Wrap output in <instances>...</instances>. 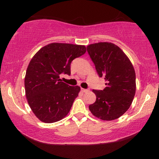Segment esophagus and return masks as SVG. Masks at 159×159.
Here are the masks:
<instances>
[{
    "mask_svg": "<svg viewBox=\"0 0 159 159\" xmlns=\"http://www.w3.org/2000/svg\"><path fill=\"white\" fill-rule=\"evenodd\" d=\"M81 91L83 93H87V92H88L89 91V90H87V89H83V88H81Z\"/></svg>",
    "mask_w": 159,
    "mask_h": 159,
    "instance_id": "esophagus-1",
    "label": "esophagus"
}]
</instances>
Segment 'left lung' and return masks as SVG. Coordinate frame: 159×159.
<instances>
[{"label": "left lung", "instance_id": "1", "mask_svg": "<svg viewBox=\"0 0 159 159\" xmlns=\"http://www.w3.org/2000/svg\"><path fill=\"white\" fill-rule=\"evenodd\" d=\"M87 52L99 77L105 80L103 90H93L96 100L89 109L102 120L119 118L132 105L135 95L136 77L130 60L122 49L111 43L87 45Z\"/></svg>", "mask_w": 159, "mask_h": 159}]
</instances>
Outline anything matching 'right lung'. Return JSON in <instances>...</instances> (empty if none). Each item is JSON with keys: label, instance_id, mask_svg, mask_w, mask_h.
<instances>
[{"label": "right lung", "instance_id": "obj_1", "mask_svg": "<svg viewBox=\"0 0 159 159\" xmlns=\"http://www.w3.org/2000/svg\"><path fill=\"white\" fill-rule=\"evenodd\" d=\"M85 52L84 45L54 43L40 48L33 57L25 78V94L40 121L55 123L68 114L81 88L66 84L60 75H69L72 61Z\"/></svg>", "mask_w": 159, "mask_h": 159}]
</instances>
